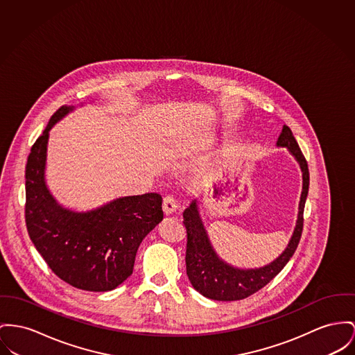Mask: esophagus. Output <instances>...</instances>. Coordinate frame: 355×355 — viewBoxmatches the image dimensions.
<instances>
[{"label": "esophagus", "instance_id": "esophagus-1", "mask_svg": "<svg viewBox=\"0 0 355 355\" xmlns=\"http://www.w3.org/2000/svg\"><path fill=\"white\" fill-rule=\"evenodd\" d=\"M176 209H178V203H176L175 198L171 196V195H166L164 200H163V211H164V214L171 215V214L176 211Z\"/></svg>", "mask_w": 355, "mask_h": 355}]
</instances>
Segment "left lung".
Instances as JSON below:
<instances>
[{"label":"left lung","mask_w":355,"mask_h":355,"mask_svg":"<svg viewBox=\"0 0 355 355\" xmlns=\"http://www.w3.org/2000/svg\"><path fill=\"white\" fill-rule=\"evenodd\" d=\"M279 146H286L288 150L295 156L303 172V191L299 203V215L293 236L291 238L283 254L259 269H238L225 261L220 260L210 243V239L205 230L196 200L189 205L183 213V225L187 233V249H186V266L187 276L192 286L203 296L219 300L233 302L249 297L263 288L270 280H273L293 256L303 233V214L309 187V172L303 152L300 150L297 141L295 140L292 130L284 125L283 132L277 140Z\"/></svg>","instance_id":"1"}]
</instances>
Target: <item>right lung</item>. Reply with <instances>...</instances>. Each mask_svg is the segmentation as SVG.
<instances>
[{
	"instance_id": "right-lung-1",
	"label": "right lung",
	"mask_w": 355,
	"mask_h": 355,
	"mask_svg": "<svg viewBox=\"0 0 355 355\" xmlns=\"http://www.w3.org/2000/svg\"><path fill=\"white\" fill-rule=\"evenodd\" d=\"M72 109H58L31 148L25 223L35 248L59 279L83 291L106 292L132 275L142 239L163 220V199L156 192L123 196L87 213L58 205L44 180L48 135Z\"/></svg>"
}]
</instances>
